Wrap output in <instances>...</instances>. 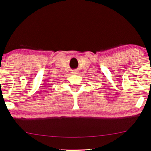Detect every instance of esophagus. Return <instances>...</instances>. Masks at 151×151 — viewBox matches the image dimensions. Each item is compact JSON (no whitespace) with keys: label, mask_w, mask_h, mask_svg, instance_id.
Returning <instances> with one entry per match:
<instances>
[{"label":"esophagus","mask_w":151,"mask_h":151,"mask_svg":"<svg viewBox=\"0 0 151 151\" xmlns=\"http://www.w3.org/2000/svg\"><path fill=\"white\" fill-rule=\"evenodd\" d=\"M71 73H72V74H73L74 75V74H77L78 71H76V70H73V71H72Z\"/></svg>","instance_id":"esophagus-1"}]
</instances>
